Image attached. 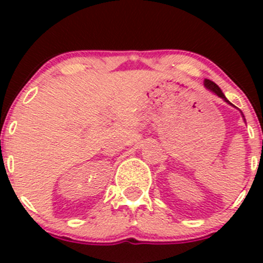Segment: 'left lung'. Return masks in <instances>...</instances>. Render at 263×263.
Instances as JSON below:
<instances>
[{
    "mask_svg": "<svg viewBox=\"0 0 263 263\" xmlns=\"http://www.w3.org/2000/svg\"><path fill=\"white\" fill-rule=\"evenodd\" d=\"M203 85H205V86H206V89H209V90H210V91H213L214 94H216L217 97H219V98H221V99L224 100V102H227L228 104L233 105L232 103H230L229 100H228L227 98H225V95L222 94L221 89H220V87L217 86V85L215 84L214 81H211V80H208V79H205V81H203ZM233 107H234V105H233ZM240 113H242V112H240ZM242 117H243V119H245V116H243V113H242ZM245 121H246V119H245Z\"/></svg>",
    "mask_w": 263,
    "mask_h": 263,
    "instance_id": "obj_1",
    "label": "left lung"
}]
</instances>
